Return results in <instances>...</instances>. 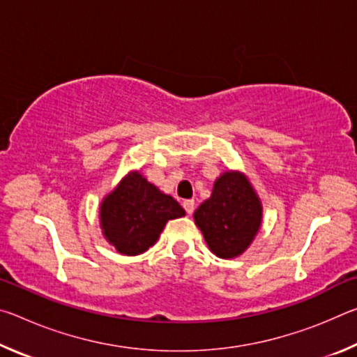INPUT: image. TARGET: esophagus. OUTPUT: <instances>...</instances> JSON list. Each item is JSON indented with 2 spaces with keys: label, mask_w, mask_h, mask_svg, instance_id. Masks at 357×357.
<instances>
[{
  "label": "esophagus",
  "mask_w": 357,
  "mask_h": 357,
  "mask_svg": "<svg viewBox=\"0 0 357 357\" xmlns=\"http://www.w3.org/2000/svg\"><path fill=\"white\" fill-rule=\"evenodd\" d=\"M183 206H184L187 214H192L193 209H195V202H193V200H184Z\"/></svg>",
  "instance_id": "obj_1"
}]
</instances>
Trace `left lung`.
<instances>
[{
	"label": "left lung",
	"instance_id": "1",
	"mask_svg": "<svg viewBox=\"0 0 357 357\" xmlns=\"http://www.w3.org/2000/svg\"><path fill=\"white\" fill-rule=\"evenodd\" d=\"M209 250L231 259L249 249L261 228L263 204L247 174L223 172L215 179L213 193L193 213Z\"/></svg>",
	"mask_w": 357,
	"mask_h": 357
}]
</instances>
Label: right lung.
<instances>
[{
    "label": "right lung",
    "instance_id": "obj_1",
    "mask_svg": "<svg viewBox=\"0 0 357 357\" xmlns=\"http://www.w3.org/2000/svg\"><path fill=\"white\" fill-rule=\"evenodd\" d=\"M185 211L172 195L132 170L99 204L102 234L121 255H140L159 239L168 220Z\"/></svg>",
    "mask_w": 357,
    "mask_h": 357
}]
</instances>
